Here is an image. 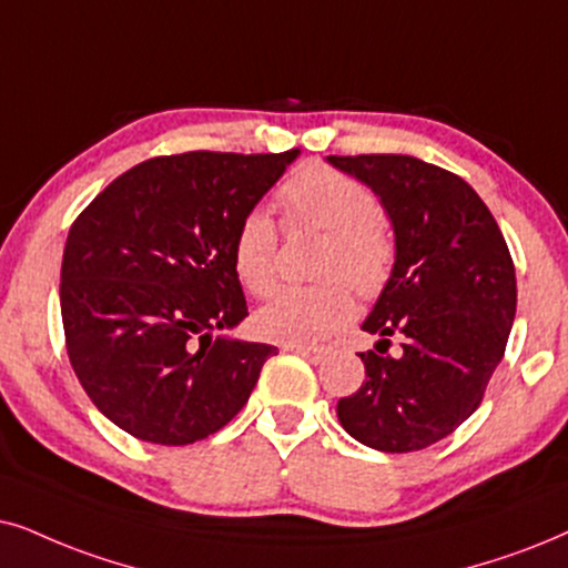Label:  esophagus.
I'll return each instance as SVG.
<instances>
[{"instance_id": "obj_1", "label": "esophagus", "mask_w": 568, "mask_h": 568, "mask_svg": "<svg viewBox=\"0 0 568 568\" xmlns=\"http://www.w3.org/2000/svg\"><path fill=\"white\" fill-rule=\"evenodd\" d=\"M285 348L296 351L298 356L308 358V362H312V364L327 362V356H329V348H325V346H285Z\"/></svg>"}]
</instances>
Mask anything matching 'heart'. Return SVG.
I'll return each instance as SVG.
<instances>
[{
	"label": "heart",
	"instance_id": "b5f03b06",
	"mask_svg": "<svg viewBox=\"0 0 568 568\" xmlns=\"http://www.w3.org/2000/svg\"><path fill=\"white\" fill-rule=\"evenodd\" d=\"M277 201L288 225H308L327 233L320 260L325 283L291 288L256 314L264 337L285 346H314L354 317V288L362 298L383 293L396 264V243L377 217L369 189L333 168L298 170L280 185ZM233 270L241 285L267 298L277 288V227L264 210H251L235 227Z\"/></svg>",
	"mask_w": 568,
	"mask_h": 568
}]
</instances>
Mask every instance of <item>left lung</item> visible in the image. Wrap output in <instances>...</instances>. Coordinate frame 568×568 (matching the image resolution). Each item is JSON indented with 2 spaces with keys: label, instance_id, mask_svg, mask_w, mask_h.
I'll return each mask as SVG.
<instances>
[{
  "label": "left lung",
  "instance_id": "left-lung-1",
  "mask_svg": "<svg viewBox=\"0 0 568 568\" xmlns=\"http://www.w3.org/2000/svg\"><path fill=\"white\" fill-rule=\"evenodd\" d=\"M379 196L396 264L362 329L377 335L362 387L337 400L358 443L408 454L443 440L483 404L516 314V272L498 222L454 172L406 154L327 156ZM405 341L398 357L389 337Z\"/></svg>",
  "mask_w": 568,
  "mask_h": 568
}]
</instances>
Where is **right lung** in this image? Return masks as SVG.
<instances>
[{
  "mask_svg": "<svg viewBox=\"0 0 568 568\" xmlns=\"http://www.w3.org/2000/svg\"><path fill=\"white\" fill-rule=\"evenodd\" d=\"M301 152H185L135 164L78 214L60 272L64 343L83 390L128 435L204 440L277 354L217 335L248 317L231 243Z\"/></svg>",
  "mask_w": 568,
  "mask_h": 568,
  "instance_id": "add662e5",
  "label": "right lung"
}]
</instances>
